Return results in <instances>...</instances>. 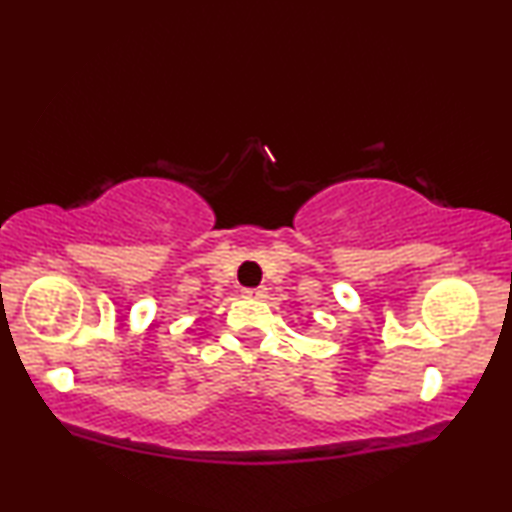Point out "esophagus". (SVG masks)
Here are the masks:
<instances>
[{
    "instance_id": "34e87169",
    "label": "esophagus",
    "mask_w": 512,
    "mask_h": 512,
    "mask_svg": "<svg viewBox=\"0 0 512 512\" xmlns=\"http://www.w3.org/2000/svg\"><path fill=\"white\" fill-rule=\"evenodd\" d=\"M244 298H254V300H261L268 296V289H263V286H258V289H244Z\"/></svg>"
}]
</instances>
